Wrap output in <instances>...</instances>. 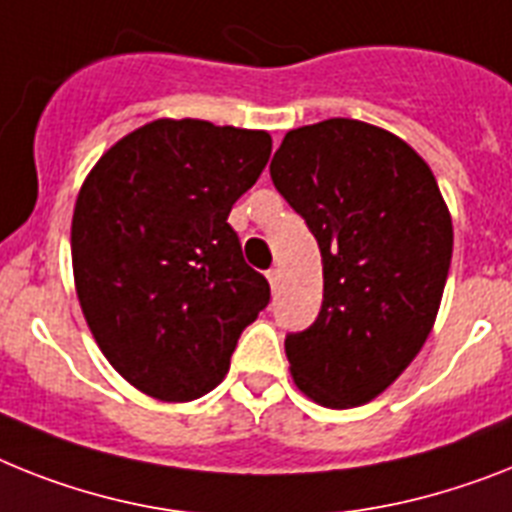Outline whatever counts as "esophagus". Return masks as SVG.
Returning <instances> with one entry per match:
<instances>
[{"instance_id":"esophagus-1","label":"esophagus","mask_w":512,"mask_h":512,"mask_svg":"<svg viewBox=\"0 0 512 512\" xmlns=\"http://www.w3.org/2000/svg\"><path fill=\"white\" fill-rule=\"evenodd\" d=\"M266 280H269L272 290H277V287H280V280H282V272L280 269H269V272H266Z\"/></svg>"}]
</instances>
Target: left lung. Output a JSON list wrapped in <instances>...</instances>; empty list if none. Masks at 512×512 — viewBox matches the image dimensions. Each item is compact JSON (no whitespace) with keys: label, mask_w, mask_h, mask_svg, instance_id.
Here are the masks:
<instances>
[{"label":"left lung","mask_w":512,"mask_h":512,"mask_svg":"<svg viewBox=\"0 0 512 512\" xmlns=\"http://www.w3.org/2000/svg\"><path fill=\"white\" fill-rule=\"evenodd\" d=\"M269 175L322 253V311L285 340L295 387L337 411L369 403L437 322L453 259L437 177L403 138L350 117L290 130Z\"/></svg>","instance_id":"1"}]
</instances>
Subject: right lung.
<instances>
[{
  "instance_id": "right-lung-1",
  "label": "right lung",
  "mask_w": 512,
  "mask_h": 512,
  "mask_svg": "<svg viewBox=\"0 0 512 512\" xmlns=\"http://www.w3.org/2000/svg\"><path fill=\"white\" fill-rule=\"evenodd\" d=\"M272 154L266 130L151 120L101 154L75 198L80 311L112 369L164 403L230 371L240 332L269 303L227 217Z\"/></svg>"
}]
</instances>
